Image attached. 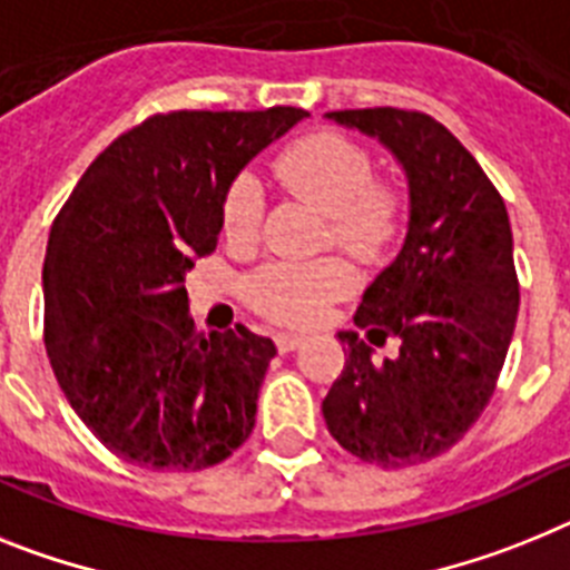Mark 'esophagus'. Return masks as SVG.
<instances>
[{
    "label": "esophagus",
    "mask_w": 570,
    "mask_h": 570,
    "mask_svg": "<svg viewBox=\"0 0 570 570\" xmlns=\"http://www.w3.org/2000/svg\"><path fill=\"white\" fill-rule=\"evenodd\" d=\"M275 344H278L281 353H292V350H298V346L304 344V335H295V333H278V338H275Z\"/></svg>",
    "instance_id": "34e87169"
}]
</instances>
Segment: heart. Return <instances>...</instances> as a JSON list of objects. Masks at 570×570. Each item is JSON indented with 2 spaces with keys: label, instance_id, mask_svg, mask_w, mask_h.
Masks as SVG:
<instances>
[{
  "label": "heart",
  "instance_id": "obj_1",
  "mask_svg": "<svg viewBox=\"0 0 570 570\" xmlns=\"http://www.w3.org/2000/svg\"><path fill=\"white\" fill-rule=\"evenodd\" d=\"M275 175L286 189L330 215V235L355 257L373 261L387 252L402 226V197L373 183L364 148L341 135L318 131L281 151ZM264 215V189L240 177L224 203V226L232 240H252ZM355 269L344 257L275 261L249 281L252 304L284 324H313L326 306L353 292Z\"/></svg>",
  "mask_w": 570,
  "mask_h": 570
}]
</instances>
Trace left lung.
<instances>
[{
    "label": "left lung",
    "instance_id": "8db88e82",
    "mask_svg": "<svg viewBox=\"0 0 570 570\" xmlns=\"http://www.w3.org/2000/svg\"><path fill=\"white\" fill-rule=\"evenodd\" d=\"M326 120L387 148L407 177V235L338 333L346 364L326 393L335 442L361 462L407 468L442 456L497 390L519 313L508 209L468 148L422 111L358 108ZM400 338L395 360L373 345Z\"/></svg>",
    "mask_w": 570,
    "mask_h": 570
}]
</instances>
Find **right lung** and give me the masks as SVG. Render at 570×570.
Returning a JSON list of instances; mask_svg holds the SVG:
<instances>
[{
    "mask_svg": "<svg viewBox=\"0 0 570 570\" xmlns=\"http://www.w3.org/2000/svg\"><path fill=\"white\" fill-rule=\"evenodd\" d=\"M309 114H155L120 135L48 237L46 350L73 413L148 470L224 462L255 428L272 338L244 324L197 333L186 275L224 229L229 186Z\"/></svg>",
    "mask_w": 570,
    "mask_h": 570,
    "instance_id": "1",
    "label": "right lung"
}]
</instances>
